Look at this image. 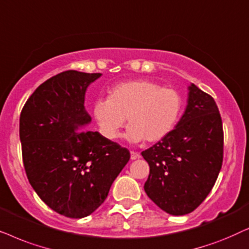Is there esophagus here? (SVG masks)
I'll list each match as a JSON object with an SVG mask.
<instances>
[{
    "instance_id": "esophagus-1",
    "label": "esophagus",
    "mask_w": 249,
    "mask_h": 249,
    "mask_svg": "<svg viewBox=\"0 0 249 249\" xmlns=\"http://www.w3.org/2000/svg\"><path fill=\"white\" fill-rule=\"evenodd\" d=\"M140 158V154L139 152H135V151H131V159L132 160H135V159Z\"/></svg>"
}]
</instances>
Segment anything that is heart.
I'll return each mask as SVG.
<instances>
[{
  "instance_id": "b5f03b06",
  "label": "heart",
  "mask_w": 249,
  "mask_h": 249,
  "mask_svg": "<svg viewBox=\"0 0 249 249\" xmlns=\"http://www.w3.org/2000/svg\"><path fill=\"white\" fill-rule=\"evenodd\" d=\"M183 110V98L174 89L149 79H133L112 86L108 98L95 100L92 115L105 138L119 137L127 118L125 139L131 143L158 142L166 138Z\"/></svg>"
}]
</instances>
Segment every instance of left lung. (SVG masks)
I'll use <instances>...</instances> for the list:
<instances>
[{"instance_id": "obj_1", "label": "left lung", "mask_w": 249, "mask_h": 249, "mask_svg": "<svg viewBox=\"0 0 249 249\" xmlns=\"http://www.w3.org/2000/svg\"><path fill=\"white\" fill-rule=\"evenodd\" d=\"M141 155L150 167L148 197L175 216L196 210L214 187L223 160L222 119L214 99L191 83L177 126Z\"/></svg>"}]
</instances>
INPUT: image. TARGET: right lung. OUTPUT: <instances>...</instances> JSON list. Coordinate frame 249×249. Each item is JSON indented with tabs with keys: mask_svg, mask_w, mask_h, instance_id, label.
I'll list each match as a JSON object with an SVG mask.
<instances>
[{
	"mask_svg": "<svg viewBox=\"0 0 249 249\" xmlns=\"http://www.w3.org/2000/svg\"><path fill=\"white\" fill-rule=\"evenodd\" d=\"M99 77L76 71L53 76L36 89L20 115L29 183L50 208L67 217L93 213L130 160L126 148L99 132L83 131L92 121L84 107L86 90Z\"/></svg>",
	"mask_w": 249,
	"mask_h": 249,
	"instance_id": "obj_1",
	"label": "right lung"
}]
</instances>
